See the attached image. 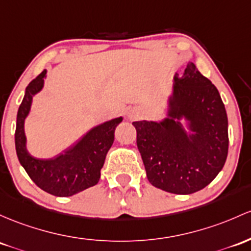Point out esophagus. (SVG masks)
Wrapping results in <instances>:
<instances>
[{
	"mask_svg": "<svg viewBox=\"0 0 251 251\" xmlns=\"http://www.w3.org/2000/svg\"><path fill=\"white\" fill-rule=\"evenodd\" d=\"M140 115H142V112H140L138 108H131L128 109L127 112V117L130 118V119H137Z\"/></svg>",
	"mask_w": 251,
	"mask_h": 251,
	"instance_id": "1",
	"label": "esophagus"
}]
</instances>
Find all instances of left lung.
<instances>
[{
    "label": "left lung",
    "instance_id": "left-lung-1",
    "mask_svg": "<svg viewBox=\"0 0 251 251\" xmlns=\"http://www.w3.org/2000/svg\"><path fill=\"white\" fill-rule=\"evenodd\" d=\"M187 124V131L180 120ZM137 147L148 180L174 194L205 188L224 167L228 150L227 115L218 89L188 63L175 74L161 121H134Z\"/></svg>",
    "mask_w": 251,
    "mask_h": 251
}]
</instances>
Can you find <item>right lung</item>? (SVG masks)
<instances>
[{
    "label": "right lung",
    "instance_id": "right-lung-1",
    "mask_svg": "<svg viewBox=\"0 0 251 251\" xmlns=\"http://www.w3.org/2000/svg\"><path fill=\"white\" fill-rule=\"evenodd\" d=\"M46 70L27 85L16 117L15 149L20 164L31 180L43 191L56 197H71L95 186L100 180L104 158L114 142L115 127L123 117L104 121L83 134L74 145L49 159L33 157L27 150L25 120L31 112L33 96L40 92Z\"/></svg>",
    "mask_w": 251,
    "mask_h": 251
}]
</instances>
